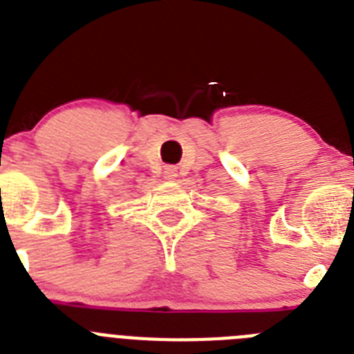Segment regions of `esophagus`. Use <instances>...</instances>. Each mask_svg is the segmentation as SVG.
<instances>
[{
  "label": "esophagus",
  "mask_w": 354,
  "mask_h": 354,
  "mask_svg": "<svg viewBox=\"0 0 354 354\" xmlns=\"http://www.w3.org/2000/svg\"><path fill=\"white\" fill-rule=\"evenodd\" d=\"M175 177H177V168L165 167V179H175Z\"/></svg>",
  "instance_id": "obj_1"
}]
</instances>
